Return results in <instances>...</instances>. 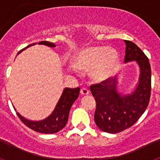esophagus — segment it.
<instances>
[{"label": "esophagus", "instance_id": "34e87169", "mask_svg": "<svg viewBox=\"0 0 160 160\" xmlns=\"http://www.w3.org/2000/svg\"><path fill=\"white\" fill-rule=\"evenodd\" d=\"M80 93L82 94H83V95H87L89 94V90L83 87V88H81V90H80Z\"/></svg>", "mask_w": 160, "mask_h": 160}]
</instances>
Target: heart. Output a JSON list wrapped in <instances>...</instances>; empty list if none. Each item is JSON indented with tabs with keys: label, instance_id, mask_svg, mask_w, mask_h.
<instances>
[{
	"label": "heart",
	"instance_id": "heart-1",
	"mask_svg": "<svg viewBox=\"0 0 160 160\" xmlns=\"http://www.w3.org/2000/svg\"><path fill=\"white\" fill-rule=\"evenodd\" d=\"M118 62V53L114 49L90 47L78 55L75 66L82 71H88L93 68L92 77L97 81H102L114 74Z\"/></svg>",
	"mask_w": 160,
	"mask_h": 160
}]
</instances>
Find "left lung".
I'll use <instances>...</instances> for the list:
<instances>
[{"instance_id": "left-lung-1", "label": "left lung", "mask_w": 160, "mask_h": 160, "mask_svg": "<svg viewBox=\"0 0 160 160\" xmlns=\"http://www.w3.org/2000/svg\"><path fill=\"white\" fill-rule=\"evenodd\" d=\"M124 42V62L136 61L140 67L139 82L135 91L121 95L117 91L115 78L90 87L96 102L94 122L102 131L111 134L121 132L137 122L148 107L152 90V70L148 57L134 42Z\"/></svg>"}]
</instances>
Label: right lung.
I'll use <instances>...</instances> for the list:
<instances>
[{"instance_id":"add662e5","label":"right lung","mask_w":160,"mask_h":160,"mask_svg":"<svg viewBox=\"0 0 160 160\" xmlns=\"http://www.w3.org/2000/svg\"><path fill=\"white\" fill-rule=\"evenodd\" d=\"M38 44L46 45L50 47L56 46L52 42H46V41H42ZM33 45H35V43L29 45L27 47L24 48L23 49ZM23 49H22L19 53H21ZM79 91H80L79 87L73 89L65 88L57 106L55 107L54 111L48 118L42 121H30L22 117L19 113H17V114L25 126H27L28 128L33 130L34 131L44 133V134H54L65 128V126L67 123L70 107L78 97Z\"/></svg>"}]
</instances>
